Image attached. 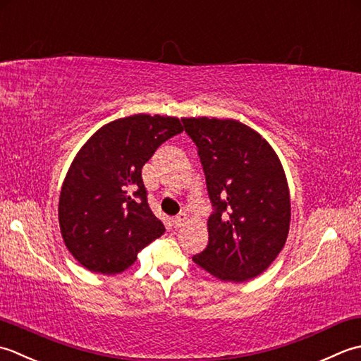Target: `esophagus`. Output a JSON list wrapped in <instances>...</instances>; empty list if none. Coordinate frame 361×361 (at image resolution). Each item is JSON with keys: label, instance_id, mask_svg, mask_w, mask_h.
I'll use <instances>...</instances> for the list:
<instances>
[{"label": "esophagus", "instance_id": "obj_1", "mask_svg": "<svg viewBox=\"0 0 361 361\" xmlns=\"http://www.w3.org/2000/svg\"><path fill=\"white\" fill-rule=\"evenodd\" d=\"M187 213H179V215L178 216H174L173 218V226L174 227H180V226H183V224H185L187 223Z\"/></svg>", "mask_w": 361, "mask_h": 361}]
</instances>
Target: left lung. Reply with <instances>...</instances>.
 Returning a JSON list of instances; mask_svg holds the SVG:
<instances>
[{
	"label": "left lung",
	"mask_w": 361,
	"mask_h": 361,
	"mask_svg": "<svg viewBox=\"0 0 361 361\" xmlns=\"http://www.w3.org/2000/svg\"><path fill=\"white\" fill-rule=\"evenodd\" d=\"M197 146L213 213L209 245L193 262L226 282H246L276 260L290 231L288 183L277 154L237 120L182 118Z\"/></svg>",
	"instance_id": "obj_1"
}]
</instances>
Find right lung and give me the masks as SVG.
<instances>
[{
    "mask_svg": "<svg viewBox=\"0 0 361 361\" xmlns=\"http://www.w3.org/2000/svg\"><path fill=\"white\" fill-rule=\"evenodd\" d=\"M182 130L176 116L138 114L102 126L76 154L59 197V224L84 268L123 273L165 232L149 209L142 168Z\"/></svg>",
    "mask_w": 361,
    "mask_h": 361,
    "instance_id": "right-lung-1",
    "label": "right lung"
}]
</instances>
